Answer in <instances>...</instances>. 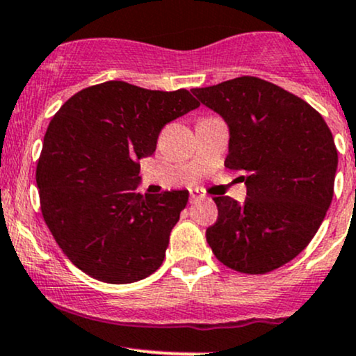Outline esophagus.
<instances>
[{"instance_id": "34e87169", "label": "esophagus", "mask_w": 356, "mask_h": 356, "mask_svg": "<svg viewBox=\"0 0 356 356\" xmlns=\"http://www.w3.org/2000/svg\"><path fill=\"white\" fill-rule=\"evenodd\" d=\"M202 197H204V196H202V194L199 193V191H191V197H189L191 204H196V202L201 201Z\"/></svg>"}]
</instances>
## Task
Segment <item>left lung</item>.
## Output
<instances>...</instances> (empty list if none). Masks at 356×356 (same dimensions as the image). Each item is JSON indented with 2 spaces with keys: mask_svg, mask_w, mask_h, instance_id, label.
Wrapping results in <instances>:
<instances>
[{
  "mask_svg": "<svg viewBox=\"0 0 356 356\" xmlns=\"http://www.w3.org/2000/svg\"><path fill=\"white\" fill-rule=\"evenodd\" d=\"M229 130L225 167L243 170V204L214 197L216 259L241 273L282 267L309 245L333 199L338 152L323 116L286 89L243 76L193 89Z\"/></svg>",
  "mask_w": 356,
  "mask_h": 356,
  "instance_id": "1",
  "label": "left lung"
}]
</instances>
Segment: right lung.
<instances>
[{
	"label": "right lung",
	"instance_id": "right-lung-1",
	"mask_svg": "<svg viewBox=\"0 0 356 356\" xmlns=\"http://www.w3.org/2000/svg\"><path fill=\"white\" fill-rule=\"evenodd\" d=\"M199 106L186 89L150 91L108 81L54 115L37 163L40 208L58 247L92 279L130 284L154 273L189 191L140 194V159L160 130Z\"/></svg>",
	"mask_w": 356,
	"mask_h": 356
}]
</instances>
